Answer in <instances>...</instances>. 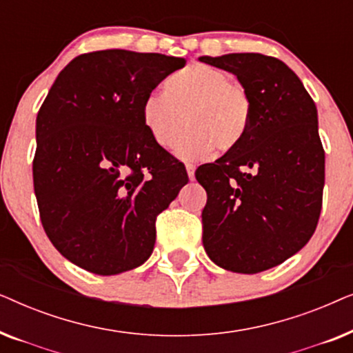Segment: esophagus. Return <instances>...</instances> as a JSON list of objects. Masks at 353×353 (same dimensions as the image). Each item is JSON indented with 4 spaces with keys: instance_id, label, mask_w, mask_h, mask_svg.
Listing matches in <instances>:
<instances>
[{
    "instance_id": "1",
    "label": "esophagus",
    "mask_w": 353,
    "mask_h": 353,
    "mask_svg": "<svg viewBox=\"0 0 353 353\" xmlns=\"http://www.w3.org/2000/svg\"><path fill=\"white\" fill-rule=\"evenodd\" d=\"M186 172H188V178H190V180L192 181L196 178V175H194V172H196V167L192 165V163H186Z\"/></svg>"
}]
</instances>
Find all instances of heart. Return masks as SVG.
I'll return each instance as SVG.
<instances>
[{
    "mask_svg": "<svg viewBox=\"0 0 353 353\" xmlns=\"http://www.w3.org/2000/svg\"><path fill=\"white\" fill-rule=\"evenodd\" d=\"M249 94L226 72L205 64H191L163 81V94L152 93L141 108L143 123L154 143L170 149L178 141V156L207 157L220 149L230 152L244 141L250 127Z\"/></svg>",
    "mask_w": 353,
    "mask_h": 353,
    "instance_id": "obj_1",
    "label": "heart"
}]
</instances>
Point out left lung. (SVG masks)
<instances>
[{
	"label": "left lung",
	"instance_id": "obj_1",
	"mask_svg": "<svg viewBox=\"0 0 353 353\" xmlns=\"http://www.w3.org/2000/svg\"><path fill=\"white\" fill-rule=\"evenodd\" d=\"M199 61L236 75L252 108L244 141L196 170L207 191L202 243L228 272H265L299 252L320 219L325 151L316 105L276 57L233 52Z\"/></svg>",
	"mask_w": 353,
	"mask_h": 353
}]
</instances>
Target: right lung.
<instances>
[{
    "mask_svg": "<svg viewBox=\"0 0 353 353\" xmlns=\"http://www.w3.org/2000/svg\"><path fill=\"white\" fill-rule=\"evenodd\" d=\"M185 64L159 52L94 51L52 83L37 115L33 188L48 238L77 267L110 276L151 257L156 216L188 173L154 143L141 108Z\"/></svg>",
    "mask_w": 353,
    "mask_h": 353,
    "instance_id": "obj_1",
    "label": "right lung"
}]
</instances>
